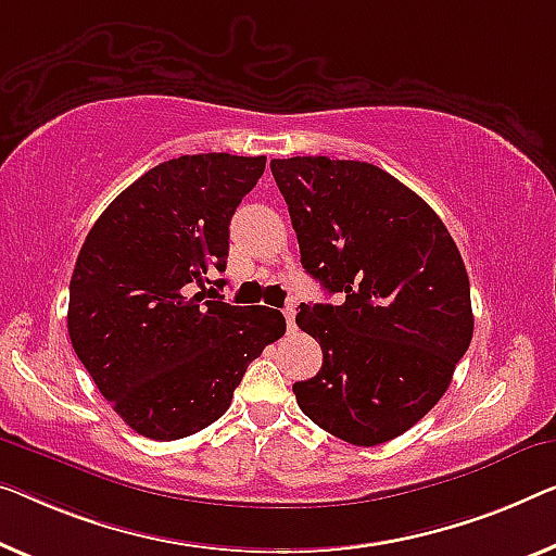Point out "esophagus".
Returning a JSON list of instances; mask_svg holds the SVG:
<instances>
[{"label":"esophagus","mask_w":556,"mask_h":556,"mask_svg":"<svg viewBox=\"0 0 556 556\" xmlns=\"http://www.w3.org/2000/svg\"><path fill=\"white\" fill-rule=\"evenodd\" d=\"M294 317H296V306H294V304L285 306V319H287V327H289V329H296Z\"/></svg>","instance_id":"34e87169"}]
</instances>
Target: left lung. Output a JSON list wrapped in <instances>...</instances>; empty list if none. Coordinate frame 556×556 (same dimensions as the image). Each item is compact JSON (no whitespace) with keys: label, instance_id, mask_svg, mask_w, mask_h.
<instances>
[{"label":"left lung","instance_id":"left-lung-1","mask_svg":"<svg viewBox=\"0 0 556 556\" xmlns=\"http://www.w3.org/2000/svg\"><path fill=\"white\" fill-rule=\"evenodd\" d=\"M302 267L342 304H300L321 346L317 377L296 382L314 425L357 446L407 432L442 400L469 350V277L444 222L367 162L271 160Z\"/></svg>","mask_w":556,"mask_h":556}]
</instances>
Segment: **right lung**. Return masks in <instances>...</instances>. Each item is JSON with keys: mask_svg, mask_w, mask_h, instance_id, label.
<instances>
[{"mask_svg": "<svg viewBox=\"0 0 556 556\" xmlns=\"http://www.w3.org/2000/svg\"><path fill=\"white\" fill-rule=\"evenodd\" d=\"M267 156L185 154L156 164L94 222L70 281L66 329L112 409L172 442L229 409L250 362L285 334L269 306L204 300L225 271L229 222Z\"/></svg>", "mask_w": 556, "mask_h": 556, "instance_id": "right-lung-1", "label": "right lung"}]
</instances>
